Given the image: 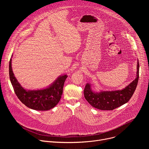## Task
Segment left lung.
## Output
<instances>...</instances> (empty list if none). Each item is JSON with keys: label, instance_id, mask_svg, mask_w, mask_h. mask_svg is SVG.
I'll use <instances>...</instances> for the list:
<instances>
[{"label": "left lung", "instance_id": "obj_1", "mask_svg": "<svg viewBox=\"0 0 149 149\" xmlns=\"http://www.w3.org/2000/svg\"><path fill=\"white\" fill-rule=\"evenodd\" d=\"M136 78L121 90L94 93L91 85L87 84L84 90L85 98L93 107L101 110H113L128 102L134 94L139 78V62L137 65Z\"/></svg>", "mask_w": 149, "mask_h": 149}]
</instances>
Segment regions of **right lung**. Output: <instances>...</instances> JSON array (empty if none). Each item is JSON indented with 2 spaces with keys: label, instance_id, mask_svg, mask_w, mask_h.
Instances as JSON below:
<instances>
[{
  "label": "right lung",
  "instance_id": "1",
  "mask_svg": "<svg viewBox=\"0 0 149 149\" xmlns=\"http://www.w3.org/2000/svg\"><path fill=\"white\" fill-rule=\"evenodd\" d=\"M67 75L59 77L51 86L43 90H26L17 82L12 69V59L9 61V77L14 91L19 100L26 107L35 110L47 111L59 102L63 92Z\"/></svg>",
  "mask_w": 149,
  "mask_h": 149
}]
</instances>
